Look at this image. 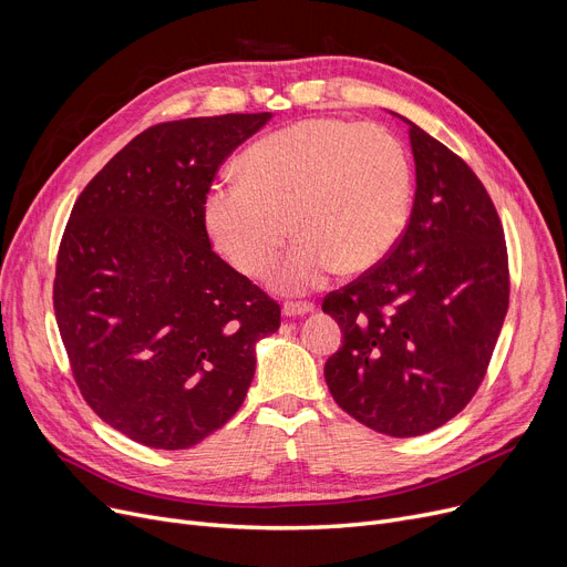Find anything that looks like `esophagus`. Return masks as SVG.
<instances>
[{"label":"esophagus","instance_id":"34e87169","mask_svg":"<svg viewBox=\"0 0 567 567\" xmlns=\"http://www.w3.org/2000/svg\"><path fill=\"white\" fill-rule=\"evenodd\" d=\"M312 310H315V303H310V301H285V306H282V315H287V317L308 315Z\"/></svg>","mask_w":567,"mask_h":567}]
</instances>
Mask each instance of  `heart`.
<instances>
[{
	"instance_id": "obj_1",
	"label": "heart",
	"mask_w": 567,
	"mask_h": 567,
	"mask_svg": "<svg viewBox=\"0 0 567 567\" xmlns=\"http://www.w3.org/2000/svg\"><path fill=\"white\" fill-rule=\"evenodd\" d=\"M238 169L208 186L206 231L248 278L271 271L291 229L299 234L274 276L280 291L370 271L400 244L411 216L413 161L381 124L303 118L252 142Z\"/></svg>"
}]
</instances>
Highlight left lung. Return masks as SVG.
<instances>
[{
	"label": "left lung",
	"mask_w": 567,
	"mask_h": 567,
	"mask_svg": "<svg viewBox=\"0 0 567 567\" xmlns=\"http://www.w3.org/2000/svg\"><path fill=\"white\" fill-rule=\"evenodd\" d=\"M406 124L415 197L400 244L321 303L344 336L323 368L333 400L400 439L445 425L478 393L511 299L489 193L449 146Z\"/></svg>",
	"instance_id": "left-lung-1"
}]
</instances>
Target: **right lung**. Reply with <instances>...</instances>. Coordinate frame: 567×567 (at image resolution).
<instances>
[{"instance_id":"1","label":"right lung","mask_w":567,"mask_h":567,"mask_svg":"<svg viewBox=\"0 0 567 567\" xmlns=\"http://www.w3.org/2000/svg\"><path fill=\"white\" fill-rule=\"evenodd\" d=\"M271 112L195 116L133 137L73 204L52 303L84 402L116 432L184 451L244 404L280 306L223 261L202 202Z\"/></svg>"}]
</instances>
